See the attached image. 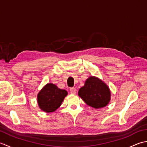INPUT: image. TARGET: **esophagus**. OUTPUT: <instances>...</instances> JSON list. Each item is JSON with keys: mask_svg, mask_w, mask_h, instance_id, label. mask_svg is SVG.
Listing matches in <instances>:
<instances>
[{"mask_svg": "<svg viewBox=\"0 0 147 147\" xmlns=\"http://www.w3.org/2000/svg\"><path fill=\"white\" fill-rule=\"evenodd\" d=\"M70 93L73 95L76 94V89L74 88H71L70 89Z\"/></svg>", "mask_w": 147, "mask_h": 147, "instance_id": "1", "label": "esophagus"}]
</instances>
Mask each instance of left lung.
<instances>
[{"instance_id": "obj_1", "label": "left lung", "mask_w": 147, "mask_h": 147, "mask_svg": "<svg viewBox=\"0 0 147 147\" xmlns=\"http://www.w3.org/2000/svg\"><path fill=\"white\" fill-rule=\"evenodd\" d=\"M78 95L87 105L96 109L105 107L111 98V90L107 84L93 76L86 79L85 85L79 90Z\"/></svg>"}]
</instances>
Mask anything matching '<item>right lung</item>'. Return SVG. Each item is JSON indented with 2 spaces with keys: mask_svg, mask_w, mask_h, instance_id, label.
<instances>
[{
  "mask_svg": "<svg viewBox=\"0 0 147 147\" xmlns=\"http://www.w3.org/2000/svg\"><path fill=\"white\" fill-rule=\"evenodd\" d=\"M67 95L66 90L59 88L53 83H47L37 95L38 107L42 111L47 113L54 112L60 107Z\"/></svg>",
  "mask_w": 147,
  "mask_h": 147,
  "instance_id": "add662e5",
  "label": "right lung"
}]
</instances>
